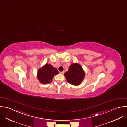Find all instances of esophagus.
<instances>
[{"label": "esophagus", "mask_w": 127, "mask_h": 127, "mask_svg": "<svg viewBox=\"0 0 127 127\" xmlns=\"http://www.w3.org/2000/svg\"><path fill=\"white\" fill-rule=\"evenodd\" d=\"M64 71H61V72H60V73H61V74H64Z\"/></svg>", "instance_id": "34e87169"}]
</instances>
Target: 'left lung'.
<instances>
[{
    "mask_svg": "<svg viewBox=\"0 0 127 127\" xmlns=\"http://www.w3.org/2000/svg\"><path fill=\"white\" fill-rule=\"evenodd\" d=\"M85 73L81 66L77 64H73L69 66L68 70L64 73V76L69 84L78 85L82 81Z\"/></svg>",
    "mask_w": 127,
    "mask_h": 127,
    "instance_id": "8db88e82",
    "label": "left lung"
}]
</instances>
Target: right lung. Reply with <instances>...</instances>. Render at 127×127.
Returning <instances> with one entry per match:
<instances>
[{"mask_svg": "<svg viewBox=\"0 0 127 127\" xmlns=\"http://www.w3.org/2000/svg\"><path fill=\"white\" fill-rule=\"evenodd\" d=\"M59 74L57 68L50 64H46L38 71L37 78L43 84L50 83L55 75Z\"/></svg>", "mask_w": 127, "mask_h": 127, "instance_id": "add662e5", "label": "right lung"}]
</instances>
